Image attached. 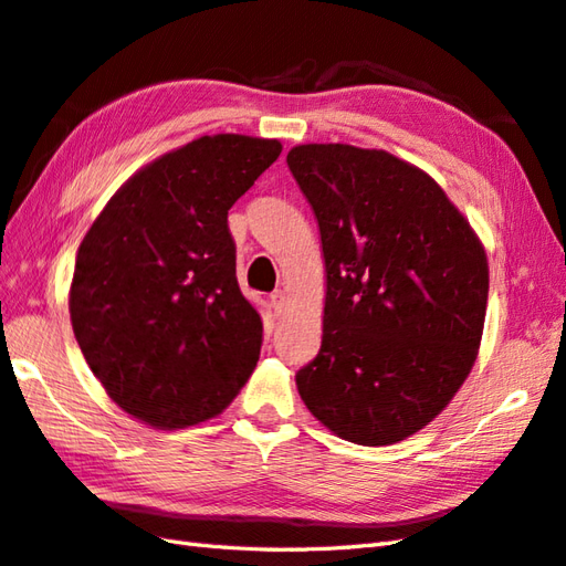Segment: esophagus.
<instances>
[{
    "instance_id": "34e87169",
    "label": "esophagus",
    "mask_w": 566,
    "mask_h": 566,
    "mask_svg": "<svg viewBox=\"0 0 566 566\" xmlns=\"http://www.w3.org/2000/svg\"><path fill=\"white\" fill-rule=\"evenodd\" d=\"M270 303H272L274 311H282L286 306V292H284V289H274V292L270 294Z\"/></svg>"
}]
</instances>
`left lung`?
<instances>
[{
	"label": "left lung",
	"instance_id": "1",
	"mask_svg": "<svg viewBox=\"0 0 566 566\" xmlns=\"http://www.w3.org/2000/svg\"><path fill=\"white\" fill-rule=\"evenodd\" d=\"M321 227V352L296 373L308 411L380 447L428 426L467 380L488 306V260L426 171L382 150L298 145L286 155Z\"/></svg>",
	"mask_w": 566,
	"mask_h": 566
}]
</instances>
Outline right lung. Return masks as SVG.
<instances>
[{"label":"right lung","instance_id":"right-lung-1","mask_svg":"<svg viewBox=\"0 0 566 566\" xmlns=\"http://www.w3.org/2000/svg\"><path fill=\"white\" fill-rule=\"evenodd\" d=\"M280 153L277 140L202 136L128 179L85 234L71 325L126 413L186 428L249 380L263 323L239 289L227 214Z\"/></svg>","mask_w":566,"mask_h":566}]
</instances>
